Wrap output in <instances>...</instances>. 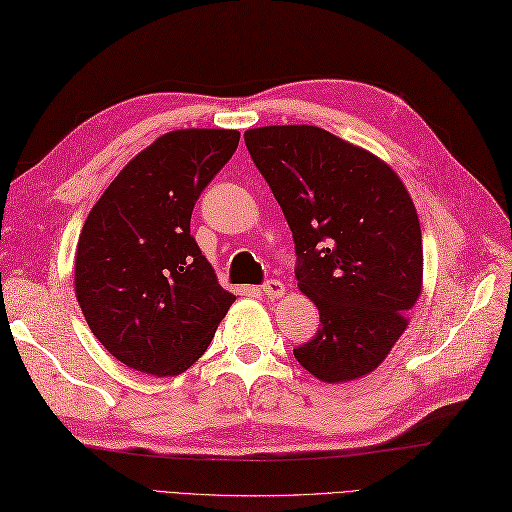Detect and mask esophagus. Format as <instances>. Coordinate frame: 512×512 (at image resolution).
<instances>
[{
  "label": "esophagus",
  "instance_id": "1",
  "mask_svg": "<svg viewBox=\"0 0 512 512\" xmlns=\"http://www.w3.org/2000/svg\"><path fill=\"white\" fill-rule=\"evenodd\" d=\"M262 293H265L269 299H280L286 293V286L280 280H267L262 284Z\"/></svg>",
  "mask_w": 512,
  "mask_h": 512
}]
</instances>
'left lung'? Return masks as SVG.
<instances>
[{"label": "left lung", "instance_id": "8db88e82", "mask_svg": "<svg viewBox=\"0 0 512 512\" xmlns=\"http://www.w3.org/2000/svg\"><path fill=\"white\" fill-rule=\"evenodd\" d=\"M245 146L293 232L299 290L321 314L293 349L327 383L375 370L422 290L416 206L388 163L310 124L245 131Z\"/></svg>", "mask_w": 512, "mask_h": 512}]
</instances>
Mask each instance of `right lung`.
I'll use <instances>...</instances> for the list:
<instances>
[{"label":"right lung","instance_id":"right-lung-1","mask_svg":"<svg viewBox=\"0 0 512 512\" xmlns=\"http://www.w3.org/2000/svg\"><path fill=\"white\" fill-rule=\"evenodd\" d=\"M239 137L228 129L161 135L124 165L81 228L79 308L103 347L133 370L181 375L237 299L219 286L189 224Z\"/></svg>","mask_w":512,"mask_h":512}]
</instances>
